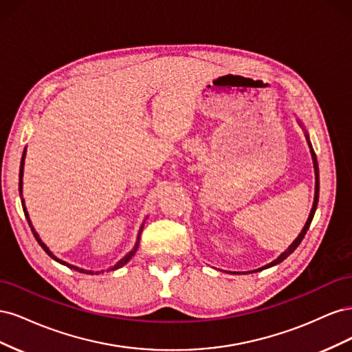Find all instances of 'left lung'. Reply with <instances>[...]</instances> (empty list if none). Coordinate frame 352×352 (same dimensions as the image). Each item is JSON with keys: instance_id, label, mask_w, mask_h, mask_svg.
<instances>
[{"instance_id": "left-lung-1", "label": "left lung", "mask_w": 352, "mask_h": 352, "mask_svg": "<svg viewBox=\"0 0 352 352\" xmlns=\"http://www.w3.org/2000/svg\"><path fill=\"white\" fill-rule=\"evenodd\" d=\"M308 145H310V150H311V155H313V163H314V173H316V195H314V204H313V208H311V212H310V216H308V220H307V223H305V226H304V229L301 230V233L300 235H298V238L291 243V247L287 248L279 258H276L273 263H270V264H267V265H264V267H261V269H258V270H264V269H269V267H272V265H276V264H279V263H282L287 255H291L295 250H296V247L298 245L301 243V241L304 239V236H305V233H307V230H308V228H310V225H311V220H313V217H314V212H316V208H317V202H318V164H317V157H316V153H314V150H313V146H311V144H310V141H308ZM258 270H255V272H258Z\"/></svg>"}]
</instances>
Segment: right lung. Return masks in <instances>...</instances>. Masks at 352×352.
I'll return each mask as SVG.
<instances>
[{"instance_id":"obj_1","label":"right lung","mask_w":352,"mask_h":352,"mask_svg":"<svg viewBox=\"0 0 352 352\" xmlns=\"http://www.w3.org/2000/svg\"><path fill=\"white\" fill-rule=\"evenodd\" d=\"M25 155H26V148H25V151H23V155H22V163H20V175H19V190H20V197H22V177H23V164H25ZM22 206H23V211H25V216H26V219H28V221H29V226H30V229H32V232H34V236L36 238V241H38V243L41 245L42 248H44V251L50 255L51 258H54L56 261H58V263H61V264H65V265H67V267H70V269H73V270H76V272H80V273H89V274H92V272H88V270H83V269H79V267H76V265H72V264H69V263H65V261H61V260H58L56 255H52V252L47 248V245L42 242L41 239H39V236H38V233L35 232V229H34V226H32V223H30V220H29V214H28V211H26V207H25V201L22 199ZM141 232H142V228H141V230H140V235H141ZM140 235H138V241H136V245L133 247V250L129 252V254H126L124 257L117 263L116 265H113V267L110 269V270H116V269H120L122 265H124L127 261H129L131 258H132V255L136 252V250H138V245H140Z\"/></svg>"}]
</instances>
